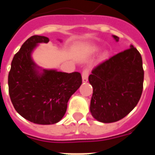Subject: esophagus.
I'll return each instance as SVG.
<instances>
[{
	"label": "esophagus",
	"instance_id": "obj_1",
	"mask_svg": "<svg viewBox=\"0 0 155 155\" xmlns=\"http://www.w3.org/2000/svg\"><path fill=\"white\" fill-rule=\"evenodd\" d=\"M82 82L86 83L87 81V77H88V71L87 69L82 71Z\"/></svg>",
	"mask_w": 155,
	"mask_h": 155
}]
</instances>
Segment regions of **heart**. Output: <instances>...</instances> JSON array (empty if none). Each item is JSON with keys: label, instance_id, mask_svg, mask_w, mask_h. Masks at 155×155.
<instances>
[{"label": "heart", "instance_id": "1", "mask_svg": "<svg viewBox=\"0 0 155 155\" xmlns=\"http://www.w3.org/2000/svg\"><path fill=\"white\" fill-rule=\"evenodd\" d=\"M98 48H94V49H93V50H91V51H92V52H96V51H98ZM108 56H109V53H104L103 54H102V60H105V59L107 58Z\"/></svg>", "mask_w": 155, "mask_h": 155}]
</instances>
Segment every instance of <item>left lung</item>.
<instances>
[{
    "label": "left lung",
    "mask_w": 155,
    "mask_h": 155,
    "mask_svg": "<svg viewBox=\"0 0 155 155\" xmlns=\"http://www.w3.org/2000/svg\"><path fill=\"white\" fill-rule=\"evenodd\" d=\"M113 36L118 42L119 37ZM143 74L141 55L132 45L97 66L88 77L93 87L90 105L93 117L109 124L128 115L141 96Z\"/></svg>",
    "instance_id": "1"
}]
</instances>
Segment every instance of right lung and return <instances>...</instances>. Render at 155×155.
Masks as SVG:
<instances>
[{"label": "right lung", "instance_id": "add662e5", "mask_svg": "<svg viewBox=\"0 0 155 155\" xmlns=\"http://www.w3.org/2000/svg\"><path fill=\"white\" fill-rule=\"evenodd\" d=\"M49 41L42 35L28 38L14 57L8 74L14 108L25 120L42 125L57 124L64 117L70 98L82 83L78 72L42 69L35 64L31 58L34 49Z\"/></svg>", "mask_w": 155, "mask_h": 155}]
</instances>
